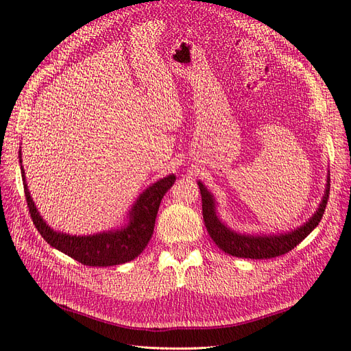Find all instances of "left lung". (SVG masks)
<instances>
[{"mask_svg":"<svg viewBox=\"0 0 351 351\" xmlns=\"http://www.w3.org/2000/svg\"><path fill=\"white\" fill-rule=\"evenodd\" d=\"M329 173V171H328ZM202 195V214L210 239L215 241L217 246L231 256L246 258V259H269L275 256H281L284 253H289L297 244L304 240L311 232L319 224L324 212L326 208V202L329 197V174L326 177L325 193L319 206L315 214L307 219L303 226L295 230L277 232V234H246L239 232L227 227V224L221 221L217 212V200L202 182H197Z\"/></svg>","mask_w":351,"mask_h":351,"instance_id":"obj_1","label":"left lung"}]
</instances>
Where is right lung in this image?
I'll return each mask as SVG.
<instances>
[{
	"instance_id": "1",
	"label": "right lung",
	"mask_w": 351,
	"mask_h": 351,
	"mask_svg": "<svg viewBox=\"0 0 351 351\" xmlns=\"http://www.w3.org/2000/svg\"><path fill=\"white\" fill-rule=\"evenodd\" d=\"M19 158L29 212L40 236L49 246L89 267H112L139 256L154 234L159 204L176 182V176L169 174L146 187L127 214L124 226L89 236H71L67 232L52 230L40 217L27 189L25 169L22 167V149L19 151Z\"/></svg>"
}]
</instances>
